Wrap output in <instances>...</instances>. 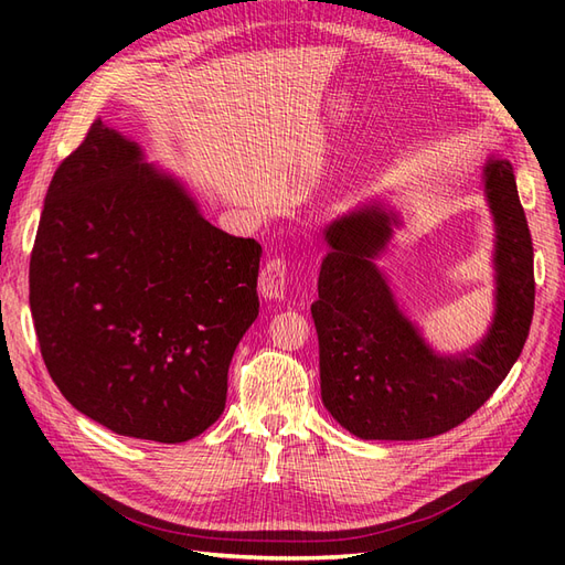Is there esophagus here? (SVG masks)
I'll return each instance as SVG.
<instances>
[{"label": "esophagus", "instance_id": "1", "mask_svg": "<svg viewBox=\"0 0 565 565\" xmlns=\"http://www.w3.org/2000/svg\"><path fill=\"white\" fill-rule=\"evenodd\" d=\"M289 285V264L282 256H273L266 262L259 276V292L266 299H282Z\"/></svg>", "mask_w": 565, "mask_h": 565}]
</instances>
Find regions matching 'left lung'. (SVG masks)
I'll list each match as a JSON object with an SVG mask.
<instances>
[{
  "mask_svg": "<svg viewBox=\"0 0 565 565\" xmlns=\"http://www.w3.org/2000/svg\"><path fill=\"white\" fill-rule=\"evenodd\" d=\"M486 198L494 216V318L459 355H438L393 299L374 264L396 212L382 204L324 228L330 245L311 313L320 347V396L330 415L365 440H419L469 419L519 361L535 309L533 241L514 167L490 158Z\"/></svg>",
  "mask_w": 565,
  "mask_h": 565,
  "instance_id": "left-lung-1",
  "label": "left lung"
}]
</instances>
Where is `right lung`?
Wrapping results in <instances>:
<instances>
[{
  "label": "right lung",
  "mask_w": 565,
  "mask_h": 565,
  "mask_svg": "<svg viewBox=\"0 0 565 565\" xmlns=\"http://www.w3.org/2000/svg\"><path fill=\"white\" fill-rule=\"evenodd\" d=\"M100 119L49 183L30 311L65 401L106 429L200 436L259 316L262 245L212 226L185 188Z\"/></svg>",
  "instance_id": "obj_1"
}]
</instances>
